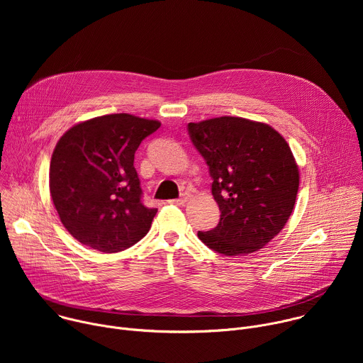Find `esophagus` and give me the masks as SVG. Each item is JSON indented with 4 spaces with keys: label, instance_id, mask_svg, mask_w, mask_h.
<instances>
[{
    "label": "esophagus",
    "instance_id": "34e87169",
    "mask_svg": "<svg viewBox=\"0 0 363 363\" xmlns=\"http://www.w3.org/2000/svg\"><path fill=\"white\" fill-rule=\"evenodd\" d=\"M188 198H189V196H188V194H184L181 198H177V199H171L169 202H171V203H175V205H184V203L188 201Z\"/></svg>",
    "mask_w": 363,
    "mask_h": 363
}]
</instances>
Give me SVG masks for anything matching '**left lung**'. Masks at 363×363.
I'll return each instance as SVG.
<instances>
[{"label": "left lung", "mask_w": 363, "mask_h": 363, "mask_svg": "<svg viewBox=\"0 0 363 363\" xmlns=\"http://www.w3.org/2000/svg\"><path fill=\"white\" fill-rule=\"evenodd\" d=\"M188 133L210 168L221 213L199 240L224 255L263 248L294 208L300 177L289 143L267 123L235 116L191 122Z\"/></svg>", "instance_id": "obj_1"}]
</instances>
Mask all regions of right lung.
I'll use <instances>...</instances> for the list:
<instances>
[{"mask_svg":"<svg viewBox=\"0 0 363 363\" xmlns=\"http://www.w3.org/2000/svg\"><path fill=\"white\" fill-rule=\"evenodd\" d=\"M160 126L115 113L77 123L60 138L50 162V194L77 241L118 252L147 234L158 210L142 203L133 161L140 142Z\"/></svg>","mask_w":363,"mask_h":363,"instance_id":"1","label":"right lung"}]
</instances>
